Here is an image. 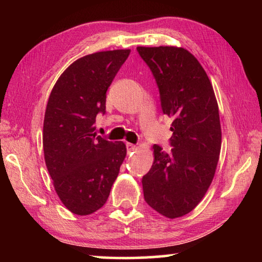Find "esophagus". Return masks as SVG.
Returning a JSON list of instances; mask_svg holds the SVG:
<instances>
[{
	"instance_id": "1",
	"label": "esophagus",
	"mask_w": 262,
	"mask_h": 262,
	"mask_svg": "<svg viewBox=\"0 0 262 262\" xmlns=\"http://www.w3.org/2000/svg\"><path fill=\"white\" fill-rule=\"evenodd\" d=\"M126 147H127V152L130 154L132 151H135L137 149V147L135 144H132V143H126Z\"/></svg>"
}]
</instances>
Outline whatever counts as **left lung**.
<instances>
[{
    "label": "left lung",
    "instance_id": "8db88e82",
    "mask_svg": "<svg viewBox=\"0 0 262 262\" xmlns=\"http://www.w3.org/2000/svg\"><path fill=\"white\" fill-rule=\"evenodd\" d=\"M159 89L163 113L173 119L164 152L154 144V163L142 178L144 200L159 214L177 219L192 211L215 176L222 144L219 105L200 62L183 47H137Z\"/></svg>",
    "mask_w": 262,
    "mask_h": 262
}]
</instances>
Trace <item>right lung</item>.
Listing matches in <instances>:
<instances>
[{"label":"right lung","mask_w":262,"mask_h":262,"mask_svg":"<svg viewBox=\"0 0 262 262\" xmlns=\"http://www.w3.org/2000/svg\"><path fill=\"white\" fill-rule=\"evenodd\" d=\"M130 50L97 52L73 62L48 98L42 144L47 170L64 207L90 215L107 201L127 149L96 133L105 113L106 91Z\"/></svg>","instance_id":"right-lung-1"}]
</instances>
